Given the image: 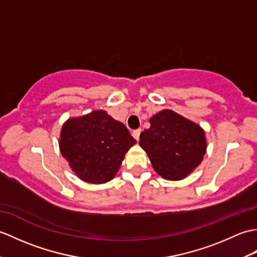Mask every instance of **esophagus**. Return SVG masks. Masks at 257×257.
<instances>
[{
  "label": "esophagus",
  "instance_id": "obj_1",
  "mask_svg": "<svg viewBox=\"0 0 257 257\" xmlns=\"http://www.w3.org/2000/svg\"><path fill=\"white\" fill-rule=\"evenodd\" d=\"M141 129H136V130H134V133H133V136H134V138L136 139V140H139L140 139V135H141Z\"/></svg>",
  "mask_w": 257,
  "mask_h": 257
}]
</instances>
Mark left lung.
Here are the masks:
<instances>
[{"label":"left lung","mask_w":257,"mask_h":257,"mask_svg":"<svg viewBox=\"0 0 257 257\" xmlns=\"http://www.w3.org/2000/svg\"><path fill=\"white\" fill-rule=\"evenodd\" d=\"M150 128L140 135V147L160 176L181 181L198 166L207 149L205 131L199 124L171 109L150 118Z\"/></svg>","instance_id":"obj_1"}]
</instances>
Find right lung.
<instances>
[{"instance_id":"1","label":"right lung","mask_w":257,"mask_h":257,"mask_svg":"<svg viewBox=\"0 0 257 257\" xmlns=\"http://www.w3.org/2000/svg\"><path fill=\"white\" fill-rule=\"evenodd\" d=\"M135 145L126 126L101 109L69 118L59 139L62 157L75 175L92 184L112 180L124 154Z\"/></svg>"}]
</instances>
